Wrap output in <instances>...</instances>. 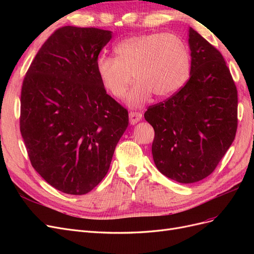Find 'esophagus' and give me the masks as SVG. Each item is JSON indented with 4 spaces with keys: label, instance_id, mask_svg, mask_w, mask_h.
I'll return each mask as SVG.
<instances>
[{
    "label": "esophagus",
    "instance_id": "obj_1",
    "mask_svg": "<svg viewBox=\"0 0 254 254\" xmlns=\"http://www.w3.org/2000/svg\"><path fill=\"white\" fill-rule=\"evenodd\" d=\"M142 119V114L140 112H130L129 113V123L131 125L136 124L137 122H140Z\"/></svg>",
    "mask_w": 254,
    "mask_h": 254
}]
</instances>
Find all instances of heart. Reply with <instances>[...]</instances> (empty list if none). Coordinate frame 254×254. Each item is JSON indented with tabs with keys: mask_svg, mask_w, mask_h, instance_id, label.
Returning a JSON list of instances; mask_svg holds the SVG:
<instances>
[{
	"mask_svg": "<svg viewBox=\"0 0 254 254\" xmlns=\"http://www.w3.org/2000/svg\"><path fill=\"white\" fill-rule=\"evenodd\" d=\"M117 57L98 56L95 68L105 90L118 99L125 96L127 104L140 108L152 93L167 97L178 91L190 74V53L187 44L173 34H146L128 37L114 48Z\"/></svg>",
	"mask_w": 254,
	"mask_h": 254,
	"instance_id": "b5f03b06",
	"label": "heart"
}]
</instances>
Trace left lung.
<instances>
[{"instance_id": "8db88e82", "label": "left lung", "mask_w": 254, "mask_h": 254, "mask_svg": "<svg viewBox=\"0 0 254 254\" xmlns=\"http://www.w3.org/2000/svg\"><path fill=\"white\" fill-rule=\"evenodd\" d=\"M190 79L144 118L155 129L151 151L160 173L180 183L204 179L234 141L237 90L221 54L191 27Z\"/></svg>"}]
</instances>
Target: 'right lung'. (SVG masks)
<instances>
[{
	"label": "right lung",
	"mask_w": 254,
	"mask_h": 254,
	"mask_svg": "<svg viewBox=\"0 0 254 254\" xmlns=\"http://www.w3.org/2000/svg\"><path fill=\"white\" fill-rule=\"evenodd\" d=\"M111 38L110 30L61 27L23 80L20 130L29 160L65 194H87L104 179L128 126V111L107 94L95 68Z\"/></svg>",
	"instance_id": "obj_1"
}]
</instances>
